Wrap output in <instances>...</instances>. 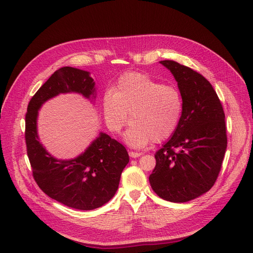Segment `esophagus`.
Returning <instances> with one entry per match:
<instances>
[{"instance_id": "1", "label": "esophagus", "mask_w": 253, "mask_h": 253, "mask_svg": "<svg viewBox=\"0 0 253 253\" xmlns=\"http://www.w3.org/2000/svg\"><path fill=\"white\" fill-rule=\"evenodd\" d=\"M142 155V153H139V152H129V156L131 158H138Z\"/></svg>"}]
</instances>
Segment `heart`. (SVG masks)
<instances>
[{
  "label": "heart",
  "instance_id": "heart-1",
  "mask_svg": "<svg viewBox=\"0 0 253 253\" xmlns=\"http://www.w3.org/2000/svg\"><path fill=\"white\" fill-rule=\"evenodd\" d=\"M102 105L106 124L113 132L126 125L130 113L132 124L124 140L132 148H143L152 140L160 142L170 137L182 114L179 91L141 73L123 75L112 92L105 93Z\"/></svg>",
  "mask_w": 253,
  "mask_h": 253
}]
</instances>
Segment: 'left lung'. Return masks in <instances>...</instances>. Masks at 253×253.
<instances>
[{"instance_id": "1", "label": "left lung", "mask_w": 253, "mask_h": 253, "mask_svg": "<svg viewBox=\"0 0 253 253\" xmlns=\"http://www.w3.org/2000/svg\"><path fill=\"white\" fill-rule=\"evenodd\" d=\"M161 64L174 76L182 98L180 121L171 138L155 154L150 175L154 192L183 203L215 183L227 149L224 112L215 90L201 74L173 60Z\"/></svg>"}]
</instances>
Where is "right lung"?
<instances>
[{"label": "right lung", "mask_w": 253, "mask_h": 253, "mask_svg": "<svg viewBox=\"0 0 253 253\" xmlns=\"http://www.w3.org/2000/svg\"><path fill=\"white\" fill-rule=\"evenodd\" d=\"M95 82L88 72L63 66L54 72L32 97L25 115V143L33 176L47 196L79 210L101 207L115 196L122 171L129 162L123 144L100 132L87 150L72 160H58L39 141L38 111L60 93L95 97Z\"/></svg>", "instance_id": "right-lung-1"}]
</instances>
